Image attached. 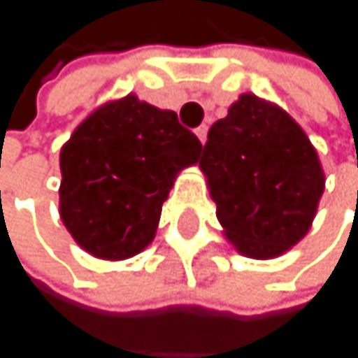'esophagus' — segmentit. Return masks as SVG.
Masks as SVG:
<instances>
[{"instance_id": "obj_1", "label": "esophagus", "mask_w": 358, "mask_h": 358, "mask_svg": "<svg viewBox=\"0 0 358 358\" xmlns=\"http://www.w3.org/2000/svg\"><path fill=\"white\" fill-rule=\"evenodd\" d=\"M195 135H197V139L203 143V141H206V135H208V127H199V129H195Z\"/></svg>"}]
</instances>
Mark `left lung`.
<instances>
[{"label": "left lung", "instance_id": "left-lung-1", "mask_svg": "<svg viewBox=\"0 0 358 358\" xmlns=\"http://www.w3.org/2000/svg\"><path fill=\"white\" fill-rule=\"evenodd\" d=\"M199 167L225 238L255 259L292 249L309 231L324 191L305 131L255 94H243L210 127Z\"/></svg>", "mask_w": 358, "mask_h": 358}]
</instances>
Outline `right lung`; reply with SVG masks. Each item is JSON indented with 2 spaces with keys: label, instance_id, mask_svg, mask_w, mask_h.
<instances>
[{
  "label": "right lung",
  "instance_id": "1",
  "mask_svg": "<svg viewBox=\"0 0 358 358\" xmlns=\"http://www.w3.org/2000/svg\"><path fill=\"white\" fill-rule=\"evenodd\" d=\"M199 139L178 115L129 94L92 111L59 152V217L101 259H127L155 241L176 176L195 165Z\"/></svg>",
  "mask_w": 358,
  "mask_h": 358
}]
</instances>
